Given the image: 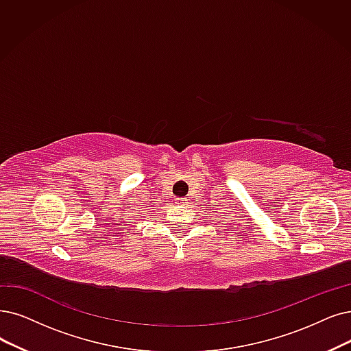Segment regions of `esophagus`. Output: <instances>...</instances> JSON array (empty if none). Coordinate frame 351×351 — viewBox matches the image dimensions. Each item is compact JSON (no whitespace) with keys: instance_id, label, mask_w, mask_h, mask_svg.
Listing matches in <instances>:
<instances>
[{"instance_id":"1","label":"esophagus","mask_w":351,"mask_h":351,"mask_svg":"<svg viewBox=\"0 0 351 351\" xmlns=\"http://www.w3.org/2000/svg\"><path fill=\"white\" fill-rule=\"evenodd\" d=\"M176 202H177V204H186V203H187V199L178 197V199H176Z\"/></svg>"}]
</instances>
